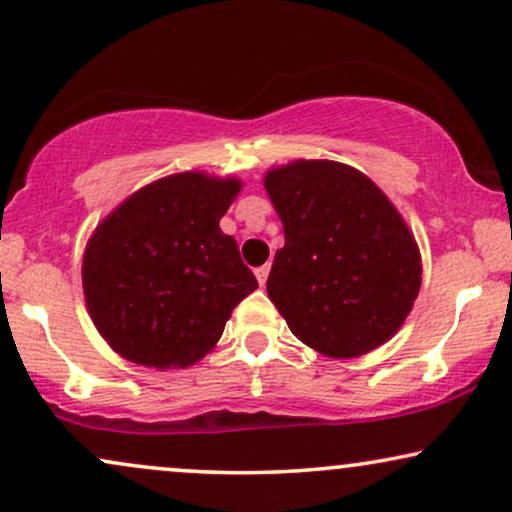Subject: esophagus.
<instances>
[{"mask_svg": "<svg viewBox=\"0 0 512 512\" xmlns=\"http://www.w3.org/2000/svg\"><path fill=\"white\" fill-rule=\"evenodd\" d=\"M268 273H270V266H268V263H266V266L256 268V280H258V285H266Z\"/></svg>", "mask_w": 512, "mask_h": 512, "instance_id": "34e87169", "label": "esophagus"}]
</instances>
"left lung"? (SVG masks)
<instances>
[{"mask_svg":"<svg viewBox=\"0 0 512 512\" xmlns=\"http://www.w3.org/2000/svg\"><path fill=\"white\" fill-rule=\"evenodd\" d=\"M266 189L285 227L268 296L301 342L334 358L387 342L418 299L422 266L391 201L356 168L296 161Z\"/></svg>","mask_w":512,"mask_h":512,"instance_id":"8db88e82","label":"left lung"}]
</instances>
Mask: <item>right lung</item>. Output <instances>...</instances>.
Listing matches in <instances>:
<instances>
[{
	"instance_id": "add662e5",
	"label": "right lung",
	"mask_w": 512,
	"mask_h": 512,
	"mask_svg": "<svg viewBox=\"0 0 512 512\" xmlns=\"http://www.w3.org/2000/svg\"><path fill=\"white\" fill-rule=\"evenodd\" d=\"M237 180L180 173L142 187L94 230L82 261L87 311L113 351L147 368L199 361L258 287L220 218Z\"/></svg>"
}]
</instances>
